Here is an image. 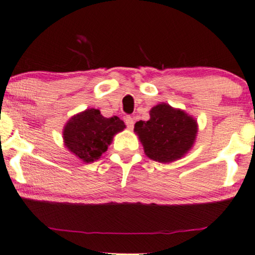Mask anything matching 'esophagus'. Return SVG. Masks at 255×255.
Here are the masks:
<instances>
[{
    "label": "esophagus",
    "instance_id": "esophagus-1",
    "mask_svg": "<svg viewBox=\"0 0 255 255\" xmlns=\"http://www.w3.org/2000/svg\"><path fill=\"white\" fill-rule=\"evenodd\" d=\"M125 124H127L128 128H130V130H132L133 125H134L133 118L130 117V116H127V117H125Z\"/></svg>",
    "mask_w": 255,
    "mask_h": 255
}]
</instances>
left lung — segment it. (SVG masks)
<instances>
[{"label":"left lung","instance_id":"left-lung-1","mask_svg":"<svg viewBox=\"0 0 255 255\" xmlns=\"http://www.w3.org/2000/svg\"><path fill=\"white\" fill-rule=\"evenodd\" d=\"M146 156L153 161L169 163L184 156L193 146L197 124L184 111L158 104L150 111L147 122L134 124Z\"/></svg>","mask_w":255,"mask_h":255}]
</instances>
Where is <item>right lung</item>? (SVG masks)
I'll use <instances>...</instances> for the list:
<instances>
[{"instance_id": "add662e5", "label": "right lung", "mask_w": 255, "mask_h": 255, "mask_svg": "<svg viewBox=\"0 0 255 255\" xmlns=\"http://www.w3.org/2000/svg\"><path fill=\"white\" fill-rule=\"evenodd\" d=\"M125 128L117 116L105 118L99 110L89 109L72 117L64 128L65 145L85 163L98 159L108 151L112 137Z\"/></svg>"}]
</instances>
